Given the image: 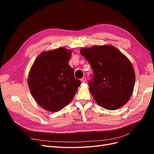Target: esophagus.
Listing matches in <instances>:
<instances>
[{
  "label": "esophagus",
  "mask_w": 154,
  "mask_h": 154,
  "mask_svg": "<svg viewBox=\"0 0 154 154\" xmlns=\"http://www.w3.org/2000/svg\"><path fill=\"white\" fill-rule=\"evenodd\" d=\"M80 80H81V82H82V83H85V81H86V78H85V77H83Z\"/></svg>",
  "instance_id": "1"
}]
</instances>
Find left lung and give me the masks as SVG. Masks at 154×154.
<instances>
[{"instance_id": "8db88e82", "label": "left lung", "mask_w": 154, "mask_h": 154, "mask_svg": "<svg viewBox=\"0 0 154 154\" xmlns=\"http://www.w3.org/2000/svg\"><path fill=\"white\" fill-rule=\"evenodd\" d=\"M80 53L94 73L88 85L96 103L107 110L118 109L127 103L135 83L134 69L128 58L111 45L82 48Z\"/></svg>"}]
</instances>
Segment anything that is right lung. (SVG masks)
I'll return each mask as SVG.
<instances>
[{
	"instance_id": "obj_1",
	"label": "right lung",
	"mask_w": 154,
	"mask_h": 154,
	"mask_svg": "<svg viewBox=\"0 0 154 154\" xmlns=\"http://www.w3.org/2000/svg\"><path fill=\"white\" fill-rule=\"evenodd\" d=\"M72 51L64 48L41 53L32 64L27 83L33 98L41 107L58 112L73 99L81 82L69 65Z\"/></svg>"
}]
</instances>
